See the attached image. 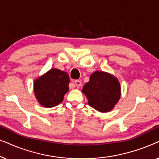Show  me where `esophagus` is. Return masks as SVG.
Listing matches in <instances>:
<instances>
[{
  "mask_svg": "<svg viewBox=\"0 0 159 159\" xmlns=\"http://www.w3.org/2000/svg\"><path fill=\"white\" fill-rule=\"evenodd\" d=\"M75 84L77 87V88H78V87H80V86H81V84H82V81H81V80H75Z\"/></svg>",
  "mask_w": 159,
  "mask_h": 159,
  "instance_id": "obj_1",
  "label": "esophagus"
}]
</instances>
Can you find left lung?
Here are the masks:
<instances>
[{
    "label": "left lung",
    "instance_id": "1",
    "mask_svg": "<svg viewBox=\"0 0 159 159\" xmlns=\"http://www.w3.org/2000/svg\"><path fill=\"white\" fill-rule=\"evenodd\" d=\"M82 91L88 99L89 105L103 113L110 111L121 96L118 80L103 71L93 73Z\"/></svg>",
    "mask_w": 159,
    "mask_h": 159
}]
</instances>
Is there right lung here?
<instances>
[{"label": "right lung", "instance_id": "1", "mask_svg": "<svg viewBox=\"0 0 159 159\" xmlns=\"http://www.w3.org/2000/svg\"><path fill=\"white\" fill-rule=\"evenodd\" d=\"M70 81L68 74L58 69H52L35 80L34 93L41 105L46 108L58 106L69 90Z\"/></svg>", "mask_w": 159, "mask_h": 159}]
</instances>
